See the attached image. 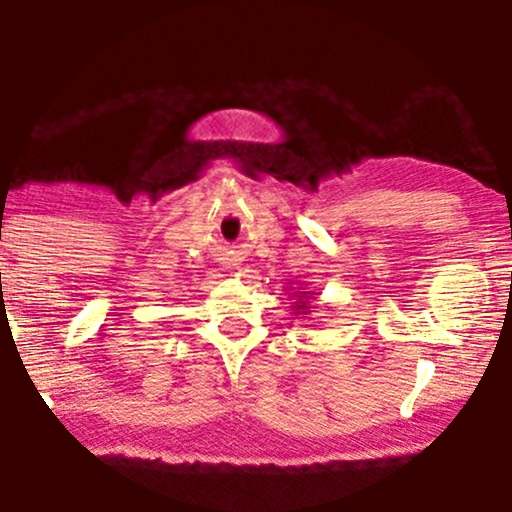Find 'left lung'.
Here are the masks:
<instances>
[{"label": "left lung", "mask_w": 512, "mask_h": 512, "mask_svg": "<svg viewBox=\"0 0 512 512\" xmlns=\"http://www.w3.org/2000/svg\"><path fill=\"white\" fill-rule=\"evenodd\" d=\"M291 284V282H289ZM293 298H296V303H293V307H296V314H310V303H312V296L314 291H307L305 286H300V289H296L291 293Z\"/></svg>", "instance_id": "1"}]
</instances>
